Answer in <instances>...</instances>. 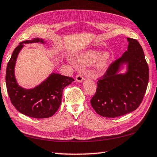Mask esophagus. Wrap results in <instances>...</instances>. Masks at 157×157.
<instances>
[{
	"mask_svg": "<svg viewBox=\"0 0 157 157\" xmlns=\"http://www.w3.org/2000/svg\"><path fill=\"white\" fill-rule=\"evenodd\" d=\"M84 79H85V78L82 74H79L76 76V81L78 82H82Z\"/></svg>",
	"mask_w": 157,
	"mask_h": 157,
	"instance_id": "esophagus-1",
	"label": "esophagus"
}]
</instances>
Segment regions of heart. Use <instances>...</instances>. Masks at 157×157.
I'll return each mask as SVG.
<instances>
[{
	"mask_svg": "<svg viewBox=\"0 0 157 157\" xmlns=\"http://www.w3.org/2000/svg\"><path fill=\"white\" fill-rule=\"evenodd\" d=\"M113 54L110 51L99 50H88L78 56L77 60L79 64L84 66H90L96 62V71L98 73H103L106 71L111 63Z\"/></svg>",
	"mask_w": 157,
	"mask_h": 157,
	"instance_id": "b5f03b06",
	"label": "heart"
}]
</instances>
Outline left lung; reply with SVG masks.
I'll use <instances>...</instances> for the list:
<instances>
[{"instance_id": "1", "label": "left lung", "mask_w": 157, "mask_h": 157, "mask_svg": "<svg viewBox=\"0 0 157 157\" xmlns=\"http://www.w3.org/2000/svg\"><path fill=\"white\" fill-rule=\"evenodd\" d=\"M128 50L109 65L98 80L91 105L99 115L116 118L131 113L143 100L149 82V67L144 51L136 39L128 38ZM127 65V72L118 74L120 67Z\"/></svg>"}]
</instances>
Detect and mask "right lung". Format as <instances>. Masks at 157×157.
<instances>
[{
	"instance_id": "1",
	"label": "right lung",
	"mask_w": 157,
	"mask_h": 157,
	"mask_svg": "<svg viewBox=\"0 0 157 157\" xmlns=\"http://www.w3.org/2000/svg\"><path fill=\"white\" fill-rule=\"evenodd\" d=\"M44 44L42 39L22 41L15 48L6 68V87L9 97L15 109L21 113L35 118H46L52 116L60 106L63 90L74 81V79L51 73L46 80L33 89L19 86L15 77V65L18 53L24 46L23 44Z\"/></svg>"
}]
</instances>
